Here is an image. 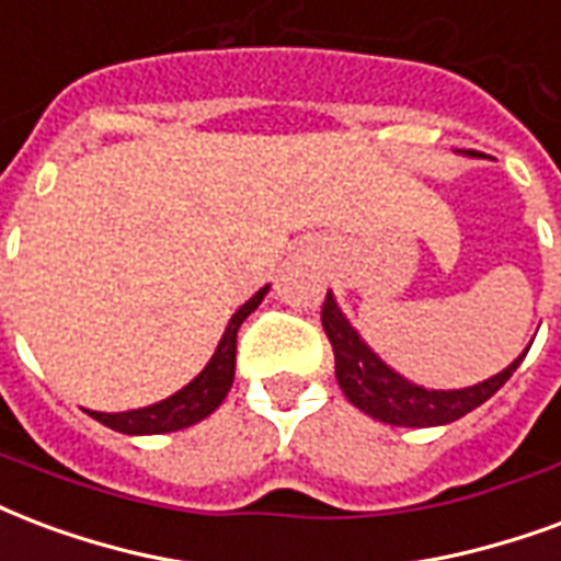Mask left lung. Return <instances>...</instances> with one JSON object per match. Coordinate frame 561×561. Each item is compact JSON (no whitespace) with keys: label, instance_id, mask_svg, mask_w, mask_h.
I'll return each instance as SVG.
<instances>
[{"label":"left lung","instance_id":"obj_1","mask_svg":"<svg viewBox=\"0 0 561 561\" xmlns=\"http://www.w3.org/2000/svg\"><path fill=\"white\" fill-rule=\"evenodd\" d=\"M463 157H476V153L463 151ZM321 321L327 339L333 344L335 380L342 386L344 398L363 410L365 416L386 422V425H398V428H434V425H449L455 419L467 416L517 371V365L524 363L533 344H526L524 354L508 368H502L500 375L488 377L481 383L463 386V389H428L398 375L392 365H386L368 347L363 335L356 333L354 323L347 321V314L339 309L333 291L327 294Z\"/></svg>","mask_w":561,"mask_h":561}]
</instances>
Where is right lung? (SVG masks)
Here are the masks:
<instances>
[{"label": "right lung", "mask_w": 561, "mask_h": 561, "mask_svg": "<svg viewBox=\"0 0 561 561\" xmlns=\"http://www.w3.org/2000/svg\"><path fill=\"white\" fill-rule=\"evenodd\" d=\"M267 291L270 285H264L259 294H252L238 312L231 314V321H228L226 333L219 339L214 356L207 359L205 368L184 389H178L175 396L163 398L157 404H148V408L124 410V413H98V410H89V416L98 419L106 428L118 431V434H130V437L169 434V431L190 428V425H196V422L210 416L226 401L228 389L234 383V351H238L240 323L259 309L261 300L267 297Z\"/></svg>", "instance_id": "obj_1"}]
</instances>
